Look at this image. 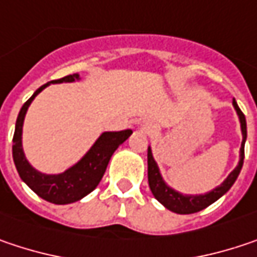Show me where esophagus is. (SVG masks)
I'll use <instances>...</instances> for the list:
<instances>
[{"label": "esophagus", "instance_id": "esophagus-1", "mask_svg": "<svg viewBox=\"0 0 257 257\" xmlns=\"http://www.w3.org/2000/svg\"><path fill=\"white\" fill-rule=\"evenodd\" d=\"M153 129H154V125L150 123V122H144V123L141 125V131H143L144 134H152Z\"/></svg>", "mask_w": 257, "mask_h": 257}]
</instances>
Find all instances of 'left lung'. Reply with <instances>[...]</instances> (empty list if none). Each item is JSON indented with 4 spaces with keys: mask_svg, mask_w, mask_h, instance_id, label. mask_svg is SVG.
<instances>
[{
    "mask_svg": "<svg viewBox=\"0 0 257 257\" xmlns=\"http://www.w3.org/2000/svg\"><path fill=\"white\" fill-rule=\"evenodd\" d=\"M232 105L238 114L240 119V125H241V134H243V141H241V149H240V160L238 165L235 166V169L226 176V179L222 182L221 185H218L216 188H213L209 193L204 194H182L179 191H175L174 188H171L160 175L159 166L153 157L152 147H149L147 152V163H149V185L152 190L153 196L156 197L157 201H160L166 209H169L171 212H175L179 215H190V213H196L203 209H206L207 206H210L212 203H215L218 198H221L235 182V179L240 175V171L243 168V160H244V144L245 138H247V125H245V117L243 111L240 110V107L237 104V101L234 100Z\"/></svg>",
    "mask_w": 257,
    "mask_h": 257,
    "instance_id": "left-lung-1",
    "label": "left lung"
}]
</instances>
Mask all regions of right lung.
<instances>
[{
	"instance_id": "1",
	"label": "right lung",
	"mask_w": 257,
	"mask_h": 257,
	"mask_svg": "<svg viewBox=\"0 0 257 257\" xmlns=\"http://www.w3.org/2000/svg\"><path fill=\"white\" fill-rule=\"evenodd\" d=\"M79 79H81L79 75L73 73L57 81H51L42 85L34 92V95L22 105L17 120H16V129H14V137H13V160H14L16 169L22 178V181L34 193L54 204L75 203L85 196H88L91 191H94L104 175L110 157L116 152V149L120 144H123L129 138V135L132 134L131 129L119 131V132H103L81 160L75 163L73 166H70L69 169H66L64 172L48 175V174H42L36 171L28 162L23 152V146H22V132H23V122H25L26 111L36 95L50 83L75 82Z\"/></svg>"
}]
</instances>
